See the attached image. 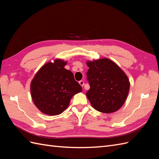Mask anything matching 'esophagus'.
Here are the masks:
<instances>
[{
  "label": "esophagus",
  "instance_id": "obj_1",
  "mask_svg": "<svg viewBox=\"0 0 159 159\" xmlns=\"http://www.w3.org/2000/svg\"><path fill=\"white\" fill-rule=\"evenodd\" d=\"M79 84H80V85L81 87H83V85H84V82L83 80H80V81H79Z\"/></svg>",
  "mask_w": 159,
  "mask_h": 159
}]
</instances>
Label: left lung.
I'll list each match as a JSON object with an SVG mask.
<instances>
[{
	"mask_svg": "<svg viewBox=\"0 0 159 159\" xmlns=\"http://www.w3.org/2000/svg\"><path fill=\"white\" fill-rule=\"evenodd\" d=\"M90 89L86 93L92 107L104 113L116 112L123 106L130 83L128 76L111 60L102 58L86 62Z\"/></svg>",
	"mask_w": 159,
	"mask_h": 159,
	"instance_id": "left-lung-1",
	"label": "left lung"
}]
</instances>
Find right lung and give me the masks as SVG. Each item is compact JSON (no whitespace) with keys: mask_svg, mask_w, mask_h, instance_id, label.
Here are the masks:
<instances>
[{"mask_svg":"<svg viewBox=\"0 0 159 159\" xmlns=\"http://www.w3.org/2000/svg\"><path fill=\"white\" fill-rule=\"evenodd\" d=\"M67 61L56 58L39 68L32 79V100L39 110L48 116H57L66 110L72 97L82 91L73 73L64 66Z\"/></svg>","mask_w":159,"mask_h":159,"instance_id":"1","label":"right lung"}]
</instances>
